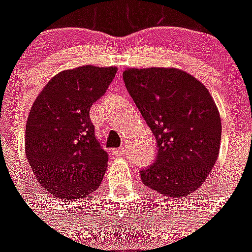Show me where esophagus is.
<instances>
[{
    "label": "esophagus",
    "mask_w": 252,
    "mask_h": 252,
    "mask_svg": "<svg viewBox=\"0 0 252 252\" xmlns=\"http://www.w3.org/2000/svg\"><path fill=\"white\" fill-rule=\"evenodd\" d=\"M112 154L115 157H125V154H126V146H121L119 149H115L112 151Z\"/></svg>",
    "instance_id": "34e87169"
}]
</instances>
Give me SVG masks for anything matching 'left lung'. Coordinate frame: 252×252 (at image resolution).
Returning <instances> with one entry per match:
<instances>
[{"label": "left lung", "instance_id": "obj_1", "mask_svg": "<svg viewBox=\"0 0 252 252\" xmlns=\"http://www.w3.org/2000/svg\"><path fill=\"white\" fill-rule=\"evenodd\" d=\"M125 86L157 140V158L142 183L166 197L189 195L217 161L221 116L208 90L175 68H128Z\"/></svg>", "mask_w": 252, "mask_h": 252}]
</instances>
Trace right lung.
Here are the masks:
<instances>
[{
  "label": "right lung",
  "mask_w": 252,
  "mask_h": 252,
  "mask_svg": "<svg viewBox=\"0 0 252 252\" xmlns=\"http://www.w3.org/2000/svg\"><path fill=\"white\" fill-rule=\"evenodd\" d=\"M116 73V66L94 65L60 72L31 107L26 157L37 182L59 199L83 198L102 183L108 154L95 139L90 110Z\"/></svg>",
  "instance_id": "obj_1"
}]
</instances>
